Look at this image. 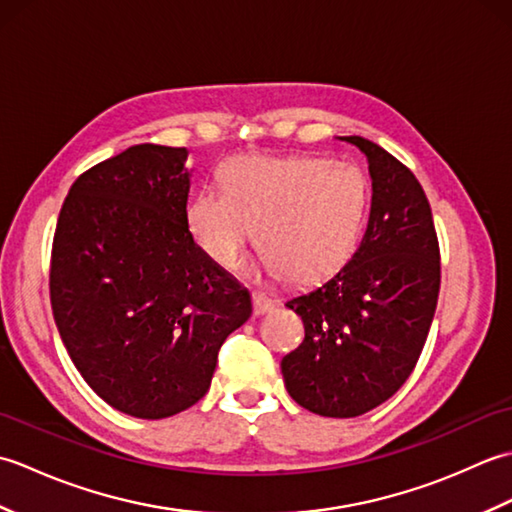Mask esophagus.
<instances>
[{
  "label": "esophagus",
  "instance_id": "obj_1",
  "mask_svg": "<svg viewBox=\"0 0 512 512\" xmlns=\"http://www.w3.org/2000/svg\"><path fill=\"white\" fill-rule=\"evenodd\" d=\"M275 308V299L268 297L266 292H253V312L255 317H262L268 310Z\"/></svg>",
  "mask_w": 512,
  "mask_h": 512
}]
</instances>
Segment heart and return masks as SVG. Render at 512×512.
Wrapping results in <instances>:
<instances>
[{"label": "heart", "mask_w": 512, "mask_h": 512, "mask_svg": "<svg viewBox=\"0 0 512 512\" xmlns=\"http://www.w3.org/2000/svg\"><path fill=\"white\" fill-rule=\"evenodd\" d=\"M224 189L202 187L187 211L191 235L217 266L244 262L259 242L266 266L295 284L332 275L363 231L367 184L345 162L317 156H244L222 171Z\"/></svg>", "instance_id": "obj_1"}]
</instances>
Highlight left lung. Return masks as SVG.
Returning a JSON list of instances; mask_svg holds the SVG:
<instances>
[{"label": "left lung", "mask_w": 512, "mask_h": 512, "mask_svg": "<svg viewBox=\"0 0 512 512\" xmlns=\"http://www.w3.org/2000/svg\"><path fill=\"white\" fill-rule=\"evenodd\" d=\"M372 209L350 262L286 308L306 339L281 358L292 400L325 418H354L383 405L416 367L440 292V246L431 206L400 160L361 136Z\"/></svg>", "instance_id": "left-lung-1"}]
</instances>
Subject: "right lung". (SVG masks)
Masks as SVG:
<instances>
[{"label":"right lung","mask_w":512,"mask_h":512,"mask_svg":"<svg viewBox=\"0 0 512 512\" xmlns=\"http://www.w3.org/2000/svg\"><path fill=\"white\" fill-rule=\"evenodd\" d=\"M187 156L145 143L81 173L52 242L65 350L107 405L145 420L195 405L253 312L248 290L193 242Z\"/></svg>","instance_id":"obj_1"}]
</instances>
